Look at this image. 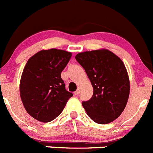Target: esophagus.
I'll use <instances>...</instances> for the list:
<instances>
[{"mask_svg":"<svg viewBox=\"0 0 153 153\" xmlns=\"http://www.w3.org/2000/svg\"><path fill=\"white\" fill-rule=\"evenodd\" d=\"M74 94H75V95H78V94H80V90L78 89L75 93H74Z\"/></svg>","mask_w":153,"mask_h":153,"instance_id":"esophagus-1","label":"esophagus"}]
</instances>
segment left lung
<instances>
[{"mask_svg": "<svg viewBox=\"0 0 153 153\" xmlns=\"http://www.w3.org/2000/svg\"><path fill=\"white\" fill-rule=\"evenodd\" d=\"M75 59L85 68L94 88L92 97L82 102L87 114L97 124L113 122L129 97V78L123 62L108 50L79 53Z\"/></svg>", "mask_w": 153, "mask_h": 153, "instance_id": "1", "label": "left lung"}]
</instances>
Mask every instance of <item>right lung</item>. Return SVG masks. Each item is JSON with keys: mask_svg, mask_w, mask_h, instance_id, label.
<instances>
[{"mask_svg": "<svg viewBox=\"0 0 153 153\" xmlns=\"http://www.w3.org/2000/svg\"><path fill=\"white\" fill-rule=\"evenodd\" d=\"M72 53L57 49L41 51L27 62L21 77L19 91L25 110L41 122L55 119L73 96L65 90L61 72Z\"/></svg>", "mask_w": 153, "mask_h": 153, "instance_id": "right-lung-1", "label": "right lung"}]
</instances>
